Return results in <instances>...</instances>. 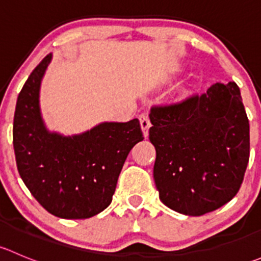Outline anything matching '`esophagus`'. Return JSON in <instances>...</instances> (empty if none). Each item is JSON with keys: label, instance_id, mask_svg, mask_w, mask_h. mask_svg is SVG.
<instances>
[{"label": "esophagus", "instance_id": "obj_1", "mask_svg": "<svg viewBox=\"0 0 261 261\" xmlns=\"http://www.w3.org/2000/svg\"><path fill=\"white\" fill-rule=\"evenodd\" d=\"M139 120H140V126H141V130H143L144 136H145V138H146V136L149 135L150 126H151L149 117H147L146 114H143V115L139 116Z\"/></svg>", "mask_w": 261, "mask_h": 261}]
</instances>
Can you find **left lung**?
<instances>
[{
    "label": "left lung",
    "mask_w": 261,
    "mask_h": 261,
    "mask_svg": "<svg viewBox=\"0 0 261 261\" xmlns=\"http://www.w3.org/2000/svg\"><path fill=\"white\" fill-rule=\"evenodd\" d=\"M149 117L154 180L165 206L202 216L236 196L249 163L250 127L235 82L152 107Z\"/></svg>",
    "instance_id": "left-lung-1"
}]
</instances>
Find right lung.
Here are the masks:
<instances>
[{
  "label": "right lung",
  "mask_w": 261,
  "mask_h": 261,
  "mask_svg": "<svg viewBox=\"0 0 261 261\" xmlns=\"http://www.w3.org/2000/svg\"><path fill=\"white\" fill-rule=\"evenodd\" d=\"M53 54L33 70L17 97L14 149L21 179L34 198L60 218H89L110 206L128 152L144 140L138 118L101 122L82 134L49 131L40 87Z\"/></svg>",
  "instance_id": "add662e5"
}]
</instances>
